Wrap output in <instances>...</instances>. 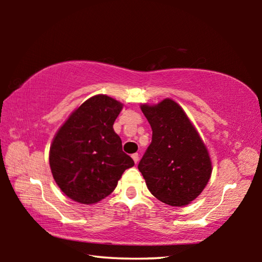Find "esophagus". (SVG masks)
Returning a JSON list of instances; mask_svg holds the SVG:
<instances>
[{"label":"esophagus","mask_w":262,"mask_h":262,"mask_svg":"<svg viewBox=\"0 0 262 262\" xmlns=\"http://www.w3.org/2000/svg\"><path fill=\"white\" fill-rule=\"evenodd\" d=\"M132 158H133V161L135 162V164L139 162V159H140V157H139V154H133L132 155Z\"/></svg>","instance_id":"obj_1"}]
</instances>
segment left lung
<instances>
[{"label":"left lung","instance_id":"obj_1","mask_svg":"<svg viewBox=\"0 0 262 262\" xmlns=\"http://www.w3.org/2000/svg\"><path fill=\"white\" fill-rule=\"evenodd\" d=\"M141 110L152 129L151 143L137 166L147 187L166 205H188L210 179L211 161L206 145L174 100L144 104Z\"/></svg>","mask_w":262,"mask_h":262}]
</instances>
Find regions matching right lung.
<instances>
[{"label": "right lung", "mask_w": 262, "mask_h": 262, "mask_svg": "<svg viewBox=\"0 0 262 262\" xmlns=\"http://www.w3.org/2000/svg\"><path fill=\"white\" fill-rule=\"evenodd\" d=\"M122 106L108 96L91 97L70 114L53 139V178L72 200L83 205L103 200L117 187L125 170L134 166L113 129Z\"/></svg>", "instance_id": "right-lung-1"}]
</instances>
